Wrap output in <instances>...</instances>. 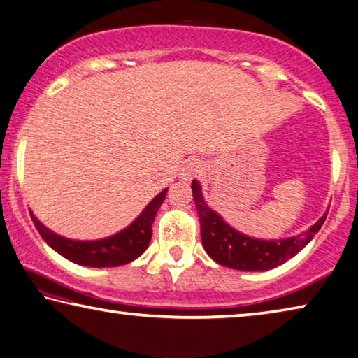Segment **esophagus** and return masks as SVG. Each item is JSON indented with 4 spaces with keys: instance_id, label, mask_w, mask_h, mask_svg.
<instances>
[{
    "instance_id": "1",
    "label": "esophagus",
    "mask_w": 358,
    "mask_h": 358,
    "mask_svg": "<svg viewBox=\"0 0 358 358\" xmlns=\"http://www.w3.org/2000/svg\"><path fill=\"white\" fill-rule=\"evenodd\" d=\"M201 172V166H199V162H196V161H188L183 166V169H181V177H185V178H191V177H194L196 173H199Z\"/></svg>"
}]
</instances>
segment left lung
<instances>
[{
	"label": "left lung",
	"mask_w": 358,
	"mask_h": 358,
	"mask_svg": "<svg viewBox=\"0 0 358 358\" xmlns=\"http://www.w3.org/2000/svg\"><path fill=\"white\" fill-rule=\"evenodd\" d=\"M192 197L201 220L202 245L218 264L237 271H268L285 263L308 245L322 228L327 215L301 236L280 241H259L243 236L226 224L218 213L203 202L201 185L192 180Z\"/></svg>",
	"instance_id": "left-lung-1"
}]
</instances>
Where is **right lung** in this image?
<instances>
[{
    "label": "right lung",
    "mask_w": 358,
    "mask_h": 358,
    "mask_svg": "<svg viewBox=\"0 0 358 358\" xmlns=\"http://www.w3.org/2000/svg\"><path fill=\"white\" fill-rule=\"evenodd\" d=\"M166 194L167 189L157 194L129 228L101 241L65 239L39 223L38 218L33 217V213L30 215L43 239L62 257L76 264L90 266V268H113V266L127 264L130 261L137 259L148 248L152 234L151 224L159 207L166 199Z\"/></svg>",
    "instance_id": "add662e5"
}]
</instances>
